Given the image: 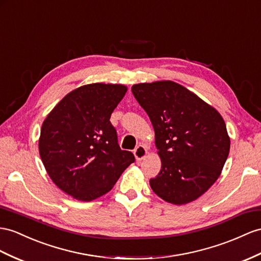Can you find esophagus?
Segmentation results:
<instances>
[{
    "instance_id": "esophagus-1",
    "label": "esophagus",
    "mask_w": 261,
    "mask_h": 261,
    "mask_svg": "<svg viewBox=\"0 0 261 261\" xmlns=\"http://www.w3.org/2000/svg\"><path fill=\"white\" fill-rule=\"evenodd\" d=\"M133 154H135L137 161H142V160L148 155V150H146L145 146L139 145L137 146V149L133 151Z\"/></svg>"
}]
</instances>
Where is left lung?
Masks as SVG:
<instances>
[{
  "label": "left lung",
  "instance_id": "left-lung-1",
  "mask_svg": "<svg viewBox=\"0 0 261 261\" xmlns=\"http://www.w3.org/2000/svg\"><path fill=\"white\" fill-rule=\"evenodd\" d=\"M155 133L161 171L150 186L163 200L183 205L217 181L230 149L220 113L194 92L171 80L132 86Z\"/></svg>",
  "mask_w": 261,
  "mask_h": 261
}]
</instances>
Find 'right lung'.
<instances>
[{
    "instance_id": "obj_1",
    "label": "right lung",
    "mask_w": 261,
    "mask_h": 261,
    "mask_svg": "<svg viewBox=\"0 0 261 261\" xmlns=\"http://www.w3.org/2000/svg\"><path fill=\"white\" fill-rule=\"evenodd\" d=\"M128 87L88 84L70 91L44 120L38 151L50 179L66 194L90 202L108 193L135 162L120 149L112 111Z\"/></svg>"
}]
</instances>
